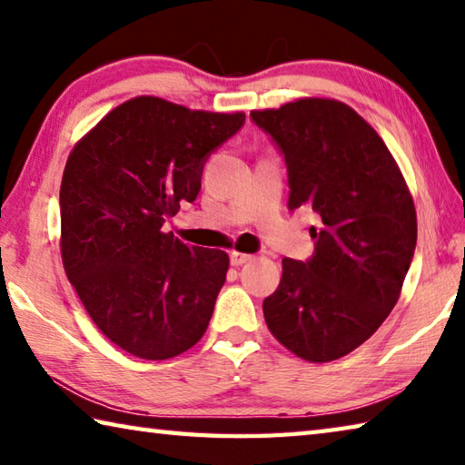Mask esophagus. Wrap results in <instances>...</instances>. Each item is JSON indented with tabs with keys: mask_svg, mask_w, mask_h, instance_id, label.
<instances>
[{
	"mask_svg": "<svg viewBox=\"0 0 465 465\" xmlns=\"http://www.w3.org/2000/svg\"><path fill=\"white\" fill-rule=\"evenodd\" d=\"M230 260H232L233 266H242V263H245V262H252L253 256H252V253H243V252H238V250H232L230 252Z\"/></svg>",
	"mask_w": 465,
	"mask_h": 465,
	"instance_id": "1",
	"label": "esophagus"
}]
</instances>
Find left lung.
Masks as SVG:
<instances>
[{"instance_id": "left-lung-1", "label": "left lung", "mask_w": 465, "mask_h": 465, "mask_svg": "<svg viewBox=\"0 0 465 465\" xmlns=\"http://www.w3.org/2000/svg\"><path fill=\"white\" fill-rule=\"evenodd\" d=\"M250 116L284 153L290 212L312 207L318 217L314 256L282 260L263 318L296 357L336 361L401 296L417 243L413 197L383 139L341 100L300 98Z\"/></svg>"}]
</instances>
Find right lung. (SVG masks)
Masks as SVG:
<instances>
[{
    "mask_svg": "<svg viewBox=\"0 0 465 465\" xmlns=\"http://www.w3.org/2000/svg\"><path fill=\"white\" fill-rule=\"evenodd\" d=\"M243 121L136 96L70 153L60 185L64 270L100 332L134 357L173 359L207 331L230 256L187 245L163 223L195 202L207 157Z\"/></svg>",
    "mask_w": 465,
    "mask_h": 465,
    "instance_id": "right-lung-1",
    "label": "right lung"
}]
</instances>
